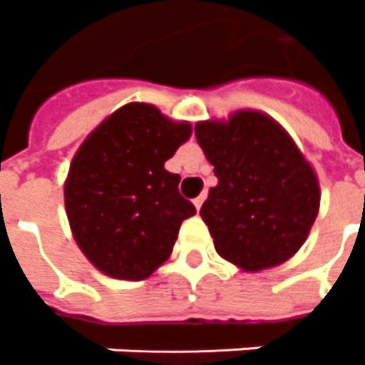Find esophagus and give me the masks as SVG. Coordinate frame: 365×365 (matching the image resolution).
<instances>
[{"instance_id":"obj_1","label":"esophagus","mask_w":365,"mask_h":365,"mask_svg":"<svg viewBox=\"0 0 365 365\" xmlns=\"http://www.w3.org/2000/svg\"><path fill=\"white\" fill-rule=\"evenodd\" d=\"M204 198H206V195H200V196H196V198H195V206H196V210H200V206H202Z\"/></svg>"}]
</instances>
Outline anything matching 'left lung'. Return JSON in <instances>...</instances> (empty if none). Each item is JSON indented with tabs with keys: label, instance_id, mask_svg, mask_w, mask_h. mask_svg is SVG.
I'll return each mask as SVG.
<instances>
[{
	"label": "left lung",
	"instance_id": "8db88e82",
	"mask_svg": "<svg viewBox=\"0 0 365 365\" xmlns=\"http://www.w3.org/2000/svg\"><path fill=\"white\" fill-rule=\"evenodd\" d=\"M195 133L218 177L200 208L216 252L244 271L293 257L317 220L320 188L289 133L253 110L200 121Z\"/></svg>",
	"mask_w": 365,
	"mask_h": 365
}]
</instances>
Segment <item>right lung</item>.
<instances>
[{
	"mask_svg": "<svg viewBox=\"0 0 365 365\" xmlns=\"http://www.w3.org/2000/svg\"><path fill=\"white\" fill-rule=\"evenodd\" d=\"M190 133L187 121L133 102L80 145L64 182V206L76 244L102 273L141 281L169 259L182 220L196 208L180 196V177L165 163Z\"/></svg>",
	"mask_w": 365,
	"mask_h": 365,
	"instance_id": "1",
	"label": "right lung"
}]
</instances>
